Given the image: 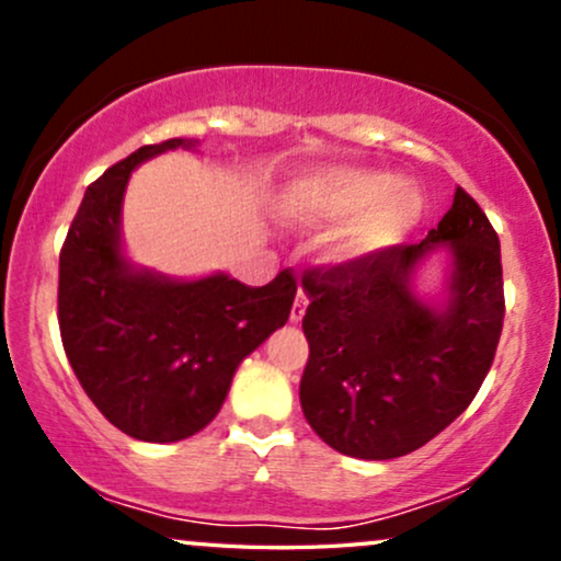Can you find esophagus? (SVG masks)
Returning a JSON list of instances; mask_svg holds the SVG:
<instances>
[{
	"label": "esophagus",
	"instance_id": "esophagus-1",
	"mask_svg": "<svg viewBox=\"0 0 561 561\" xmlns=\"http://www.w3.org/2000/svg\"><path fill=\"white\" fill-rule=\"evenodd\" d=\"M306 308H308L306 293H302V289H298V298H295L293 311H289V321H293V324H298V321L306 317Z\"/></svg>",
	"mask_w": 561,
	"mask_h": 561
}]
</instances>
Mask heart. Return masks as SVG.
<instances>
[{"label": "heart", "mask_w": 561, "mask_h": 561, "mask_svg": "<svg viewBox=\"0 0 561 561\" xmlns=\"http://www.w3.org/2000/svg\"><path fill=\"white\" fill-rule=\"evenodd\" d=\"M285 216L295 227L345 221L327 242V259L351 266L398 248L420 221L422 195L382 171L324 169L287 192Z\"/></svg>", "instance_id": "b5f03b06"}]
</instances>
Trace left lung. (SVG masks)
I'll return each instance as SVG.
<instances>
[{
    "instance_id": "obj_1",
    "label": "left lung",
    "mask_w": 561,
    "mask_h": 561,
    "mask_svg": "<svg viewBox=\"0 0 561 561\" xmlns=\"http://www.w3.org/2000/svg\"><path fill=\"white\" fill-rule=\"evenodd\" d=\"M437 249L449 253L447 287L443 301H427L413 276ZM302 289V414L356 459H398L443 433L478 396L504 327L499 234L461 186L420 244L311 268Z\"/></svg>"
}]
</instances>
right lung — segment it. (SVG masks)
<instances>
[{"label": "right lung", "instance_id": "1", "mask_svg": "<svg viewBox=\"0 0 561 561\" xmlns=\"http://www.w3.org/2000/svg\"><path fill=\"white\" fill-rule=\"evenodd\" d=\"M197 141L145 145L89 186L60 253L57 319L81 388L107 422L145 443H176L216 420L237 366L287 324L295 276L248 287L216 272L171 279L124 253L131 171Z\"/></svg>", "mask_w": 561, "mask_h": 561}]
</instances>
